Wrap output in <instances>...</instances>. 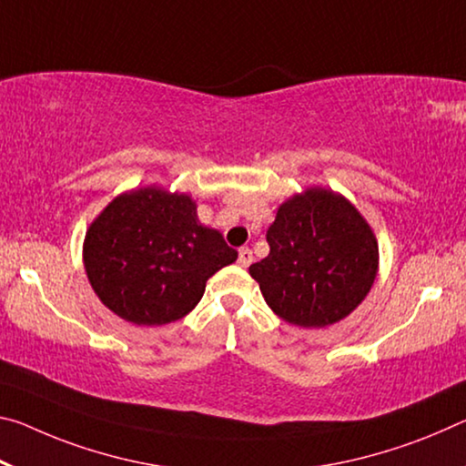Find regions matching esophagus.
I'll use <instances>...</instances> for the list:
<instances>
[{"instance_id":"obj_1","label":"esophagus","mask_w":466,"mask_h":466,"mask_svg":"<svg viewBox=\"0 0 466 466\" xmlns=\"http://www.w3.org/2000/svg\"><path fill=\"white\" fill-rule=\"evenodd\" d=\"M238 263L242 265V268H248V265L253 263V250L247 248V247H242L238 250Z\"/></svg>"}]
</instances>
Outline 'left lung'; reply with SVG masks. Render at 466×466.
Segmentation results:
<instances>
[{
	"mask_svg": "<svg viewBox=\"0 0 466 466\" xmlns=\"http://www.w3.org/2000/svg\"><path fill=\"white\" fill-rule=\"evenodd\" d=\"M269 255L248 268L269 309L299 328L342 321L371 290L378 238L344 195L311 187L278 207Z\"/></svg>",
	"mask_w": 466,
	"mask_h": 466,
	"instance_id": "8db88e82",
	"label": "left lung"
}]
</instances>
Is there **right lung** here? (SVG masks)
Wrapping results in <instances>:
<instances>
[{
    "label": "right lung",
    "instance_id": "1",
    "mask_svg": "<svg viewBox=\"0 0 466 466\" xmlns=\"http://www.w3.org/2000/svg\"><path fill=\"white\" fill-rule=\"evenodd\" d=\"M238 259L224 236L203 226L187 193L132 188L86 228L88 282L114 315L135 326H166L198 305L213 273Z\"/></svg>",
    "mask_w": 466,
    "mask_h": 466
}]
</instances>
